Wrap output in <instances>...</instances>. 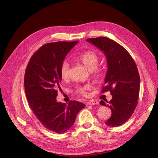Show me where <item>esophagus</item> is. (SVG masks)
<instances>
[{
	"label": "esophagus",
	"instance_id": "34e87169",
	"mask_svg": "<svg viewBox=\"0 0 158 158\" xmlns=\"http://www.w3.org/2000/svg\"><path fill=\"white\" fill-rule=\"evenodd\" d=\"M87 104H88L89 105H95V104H99V102H98V101H96V100L93 99V100L89 101L87 102Z\"/></svg>",
	"mask_w": 158,
	"mask_h": 158
}]
</instances>
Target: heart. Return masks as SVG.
I'll list each match as a JSON object with an SVG mask.
<instances>
[{
    "label": "heart",
    "instance_id": "obj_1",
    "mask_svg": "<svg viewBox=\"0 0 158 158\" xmlns=\"http://www.w3.org/2000/svg\"><path fill=\"white\" fill-rule=\"evenodd\" d=\"M76 59L81 62L86 68L90 71H94L98 73L97 66L99 63V56L93 51H87L81 55L77 56ZM70 74V66L69 64L64 61L62 63L60 67V74L61 78L64 81H66L69 79ZM89 89V86L85 85L83 87H78L76 89V93L82 95L87 96V91Z\"/></svg>",
    "mask_w": 158,
    "mask_h": 158
}]
</instances>
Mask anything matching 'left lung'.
Returning a JSON list of instances; mask_svg holds the SVG:
<instances>
[{
	"instance_id": "left-lung-1",
	"label": "left lung",
	"mask_w": 158,
	"mask_h": 158,
	"mask_svg": "<svg viewBox=\"0 0 158 158\" xmlns=\"http://www.w3.org/2000/svg\"><path fill=\"white\" fill-rule=\"evenodd\" d=\"M102 51L107 62L105 87L102 92L109 91L112 99L100 104L109 107L112 114L105 123L117 127L126 122L136 107L140 89V77L134 59L120 44L104 37L86 40Z\"/></svg>"
}]
</instances>
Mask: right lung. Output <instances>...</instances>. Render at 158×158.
<instances>
[{
    "label": "right lung",
    "instance_id": "add662e5",
    "mask_svg": "<svg viewBox=\"0 0 158 158\" xmlns=\"http://www.w3.org/2000/svg\"><path fill=\"white\" fill-rule=\"evenodd\" d=\"M78 42L43 45L31 58L25 73V92L31 109L45 127L58 134L68 131L78 112L85 106L76 101L66 105L56 100L57 91L61 89L60 65Z\"/></svg>",
    "mask_w": 158,
    "mask_h": 158
}]
</instances>
